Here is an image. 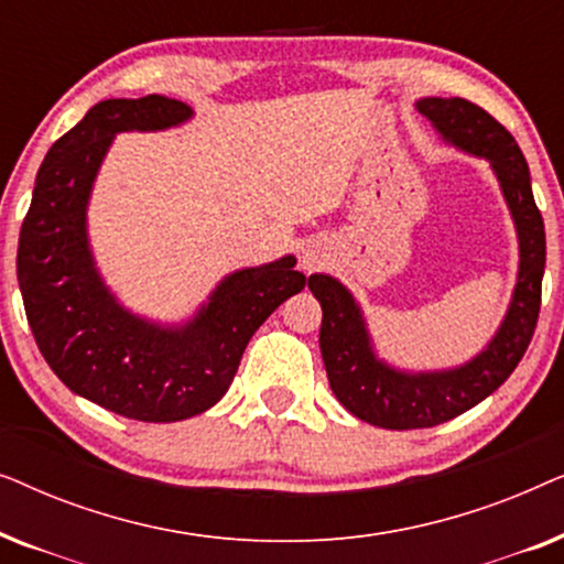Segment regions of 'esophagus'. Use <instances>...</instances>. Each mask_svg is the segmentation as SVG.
Segmentation results:
<instances>
[{"mask_svg": "<svg viewBox=\"0 0 564 564\" xmlns=\"http://www.w3.org/2000/svg\"><path fill=\"white\" fill-rule=\"evenodd\" d=\"M300 264H303L305 272H313V269H318L323 264V253L318 249H313V246H303V257H300Z\"/></svg>", "mask_w": 564, "mask_h": 564, "instance_id": "1", "label": "esophagus"}]
</instances>
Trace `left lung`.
Returning a JSON list of instances; mask_svg holds the SVG:
<instances>
[{"instance_id": "left-lung-1", "label": "left lung", "mask_w": 564, "mask_h": 564, "mask_svg": "<svg viewBox=\"0 0 564 564\" xmlns=\"http://www.w3.org/2000/svg\"><path fill=\"white\" fill-rule=\"evenodd\" d=\"M415 107L446 143L490 161L511 207L521 261L513 300L498 334L473 361L444 372H400L377 359L351 292L334 276L311 274L307 288L323 307L321 354L330 390L351 415L392 431L431 429L452 421L511 377L534 336L546 261L544 220L516 138L469 99L426 97Z\"/></svg>"}]
</instances>
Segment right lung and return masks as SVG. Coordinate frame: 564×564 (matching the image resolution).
I'll return each mask as SVG.
<instances>
[{
    "label": "right lung",
    "instance_id": "add662e5",
    "mask_svg": "<svg viewBox=\"0 0 564 564\" xmlns=\"http://www.w3.org/2000/svg\"><path fill=\"white\" fill-rule=\"evenodd\" d=\"M180 99H105L61 135L37 172L22 220L18 282L35 344L76 395L145 423L205 413L234 382L257 328L297 295L295 257L228 274L195 318L159 326L126 311L99 276L87 241V203L115 133L189 120Z\"/></svg>",
    "mask_w": 564,
    "mask_h": 564
}]
</instances>
